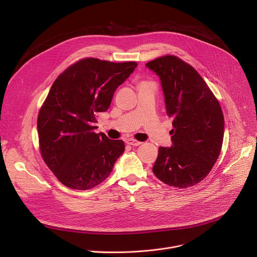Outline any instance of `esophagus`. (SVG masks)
Instances as JSON below:
<instances>
[{"mask_svg":"<svg viewBox=\"0 0 257 257\" xmlns=\"http://www.w3.org/2000/svg\"><path fill=\"white\" fill-rule=\"evenodd\" d=\"M126 143H127L128 145H131V146H139V145L141 144V142H139V141H137V140H135V139H132V138L128 139V140L126 141Z\"/></svg>","mask_w":257,"mask_h":257,"instance_id":"esophagus-1","label":"esophagus"}]
</instances>
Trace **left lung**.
I'll list each match as a JSON object with an SVG mask.
<instances>
[{
    "mask_svg": "<svg viewBox=\"0 0 257 257\" xmlns=\"http://www.w3.org/2000/svg\"><path fill=\"white\" fill-rule=\"evenodd\" d=\"M146 66L160 77L174 127L173 144L159 148L153 173L171 187L195 186L208 175L220 153L224 133L221 107L198 71L179 57L168 54Z\"/></svg>",
    "mask_w": 257,
    "mask_h": 257,
    "instance_id": "left-lung-1",
    "label": "left lung"
}]
</instances>
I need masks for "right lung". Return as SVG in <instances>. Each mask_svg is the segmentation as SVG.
I'll return each instance as SVG.
<instances>
[{
    "label": "right lung",
    "instance_id": "obj_1",
    "mask_svg": "<svg viewBox=\"0 0 257 257\" xmlns=\"http://www.w3.org/2000/svg\"><path fill=\"white\" fill-rule=\"evenodd\" d=\"M137 65L83 58L52 83L38 116L39 142L45 163L64 186L94 188L123 154L124 142L96 134L94 125L96 114L109 108L115 90Z\"/></svg>",
    "mask_w": 257,
    "mask_h": 257
}]
</instances>
